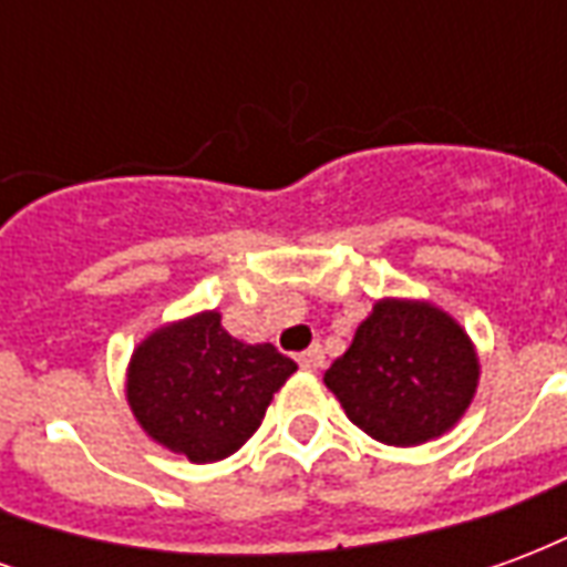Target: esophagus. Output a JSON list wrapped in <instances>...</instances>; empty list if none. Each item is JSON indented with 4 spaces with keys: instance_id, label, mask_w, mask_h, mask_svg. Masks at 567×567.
Returning <instances> with one entry per match:
<instances>
[{
    "instance_id": "obj_1",
    "label": "esophagus",
    "mask_w": 567,
    "mask_h": 567,
    "mask_svg": "<svg viewBox=\"0 0 567 567\" xmlns=\"http://www.w3.org/2000/svg\"><path fill=\"white\" fill-rule=\"evenodd\" d=\"M297 364L303 370L324 368V352H321V346H309L307 352H300V355H297Z\"/></svg>"
}]
</instances>
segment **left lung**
Instances as JSON below:
<instances>
[{"mask_svg": "<svg viewBox=\"0 0 567 567\" xmlns=\"http://www.w3.org/2000/svg\"><path fill=\"white\" fill-rule=\"evenodd\" d=\"M346 416L385 446H419L462 422L480 385L474 340L446 309L380 297L324 370Z\"/></svg>", "mask_w": 567, "mask_h": 567, "instance_id": "left-lung-1", "label": "left lung"}]
</instances>
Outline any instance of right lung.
I'll return each instance as SVG.
<instances>
[{"label":"right lung","mask_w":567,"mask_h":567,"mask_svg":"<svg viewBox=\"0 0 567 567\" xmlns=\"http://www.w3.org/2000/svg\"><path fill=\"white\" fill-rule=\"evenodd\" d=\"M295 370L272 343L236 340L218 309H203L140 340L124 392L133 419L157 446L212 464L258 431L272 394Z\"/></svg>","instance_id":"right-lung-1"}]
</instances>
